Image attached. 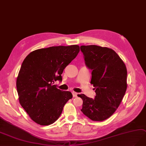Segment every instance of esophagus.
<instances>
[{
    "instance_id": "1",
    "label": "esophagus",
    "mask_w": 146,
    "mask_h": 146,
    "mask_svg": "<svg viewBox=\"0 0 146 146\" xmlns=\"http://www.w3.org/2000/svg\"><path fill=\"white\" fill-rule=\"evenodd\" d=\"M72 94H73V96L74 97V98H76V97H77V96H78V93L76 92H72Z\"/></svg>"
}]
</instances>
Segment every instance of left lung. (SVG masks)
I'll return each mask as SVG.
<instances>
[{"label": "left lung", "instance_id": "1", "mask_svg": "<svg viewBox=\"0 0 146 146\" xmlns=\"http://www.w3.org/2000/svg\"><path fill=\"white\" fill-rule=\"evenodd\" d=\"M85 64L92 70L91 84L95 87L94 99L78 94L83 100V114L93 121L110 117L120 105L127 89V69L120 57L110 48L81 46Z\"/></svg>", "mask_w": 146, "mask_h": 146}]
</instances>
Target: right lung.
Returning a JSON list of instances; mask_svg holds the SVG:
<instances>
[{"label":"right lung","instance_id":"right-lung-1","mask_svg":"<svg viewBox=\"0 0 146 146\" xmlns=\"http://www.w3.org/2000/svg\"><path fill=\"white\" fill-rule=\"evenodd\" d=\"M79 46H53L31 52L21 64L16 80L20 105L31 119L48 126L60 116L64 105L72 98L70 91L58 89L64 68L76 57Z\"/></svg>","mask_w":146,"mask_h":146}]
</instances>
